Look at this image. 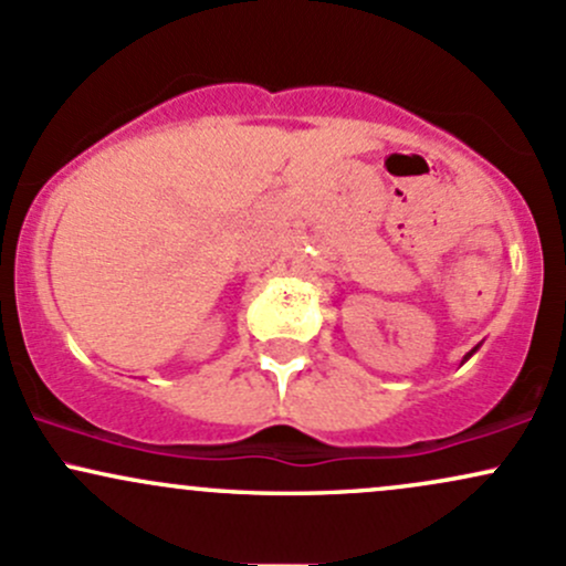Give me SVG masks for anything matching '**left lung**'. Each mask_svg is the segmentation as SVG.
I'll return each mask as SVG.
<instances>
[{"mask_svg":"<svg viewBox=\"0 0 566 566\" xmlns=\"http://www.w3.org/2000/svg\"><path fill=\"white\" fill-rule=\"evenodd\" d=\"M475 352V349H473ZM473 352H470V354H473ZM470 354H468V357H470ZM468 357H464V359H468Z\"/></svg>","mask_w":566,"mask_h":566,"instance_id":"obj_1","label":"left lung"}]
</instances>
